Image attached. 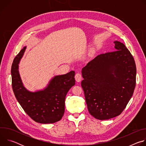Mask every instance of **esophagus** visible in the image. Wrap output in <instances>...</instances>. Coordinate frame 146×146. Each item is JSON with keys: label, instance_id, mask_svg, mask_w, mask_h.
<instances>
[{"label": "esophagus", "instance_id": "obj_1", "mask_svg": "<svg viewBox=\"0 0 146 146\" xmlns=\"http://www.w3.org/2000/svg\"><path fill=\"white\" fill-rule=\"evenodd\" d=\"M75 80L77 82H80L82 80V76L80 73H77L76 75H75Z\"/></svg>", "mask_w": 146, "mask_h": 146}]
</instances>
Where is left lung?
Wrapping results in <instances>:
<instances>
[{"label":"left lung","instance_id":"8db88e82","mask_svg":"<svg viewBox=\"0 0 146 146\" xmlns=\"http://www.w3.org/2000/svg\"><path fill=\"white\" fill-rule=\"evenodd\" d=\"M115 50L98 55L82 68L81 87L89 113L105 120L119 115L126 108L136 86L134 58L123 43Z\"/></svg>","mask_w":146,"mask_h":146}]
</instances>
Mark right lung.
I'll return each mask as SVG.
<instances>
[{
    "label": "right lung",
    "instance_id": "right-lung-1",
    "mask_svg": "<svg viewBox=\"0 0 146 146\" xmlns=\"http://www.w3.org/2000/svg\"><path fill=\"white\" fill-rule=\"evenodd\" d=\"M27 47L15 57L11 66L12 88L15 96L25 113L35 121L41 123H55L65 112V100L69 90L75 85V72L52 78L43 90L31 92L23 86L18 72V64Z\"/></svg>",
    "mask_w": 146,
    "mask_h": 146
}]
</instances>
